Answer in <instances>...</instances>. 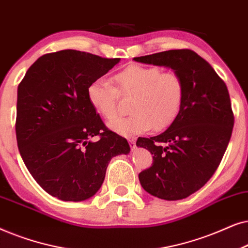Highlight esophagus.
<instances>
[{
	"label": "esophagus",
	"instance_id": "esophagus-1",
	"mask_svg": "<svg viewBox=\"0 0 248 248\" xmlns=\"http://www.w3.org/2000/svg\"><path fill=\"white\" fill-rule=\"evenodd\" d=\"M128 143H129L130 147L133 148V150L135 147H136V141H135V140H128Z\"/></svg>",
	"mask_w": 248,
	"mask_h": 248
}]
</instances>
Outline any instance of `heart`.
Segmentation results:
<instances>
[{
  "label": "heart",
  "instance_id": "obj_1",
  "mask_svg": "<svg viewBox=\"0 0 248 248\" xmlns=\"http://www.w3.org/2000/svg\"><path fill=\"white\" fill-rule=\"evenodd\" d=\"M115 87L103 79L91 82L87 96L95 111L107 121L120 113L122 98H131L128 118L110 124L121 136L133 137L154 128L170 127L180 114L185 100V84L179 74L162 68L131 64L113 76Z\"/></svg>",
  "mask_w": 248,
  "mask_h": 248
}]
</instances>
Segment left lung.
Returning a JSON list of instances; mask_svg holds the SVG:
<instances>
[{"mask_svg": "<svg viewBox=\"0 0 248 248\" xmlns=\"http://www.w3.org/2000/svg\"><path fill=\"white\" fill-rule=\"evenodd\" d=\"M164 65L185 84L180 114L164 133L138 138L153 154V163L138 174L141 187L161 200L186 199L216 172L232 137L233 112L227 85L206 60L191 49H170L134 58Z\"/></svg>", "mask_w": 248, "mask_h": 248, "instance_id": "left-lung-1", "label": "left lung"}]
</instances>
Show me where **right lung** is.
Returning <instances> with one entry per match:
<instances>
[{
	"label": "right lung",
	"instance_id": "right-lung-1",
	"mask_svg": "<svg viewBox=\"0 0 248 248\" xmlns=\"http://www.w3.org/2000/svg\"><path fill=\"white\" fill-rule=\"evenodd\" d=\"M119 60L76 49L47 53L18 86L19 152L36 183L59 200L90 199L103 184L111 158L130 152L126 138L105 126L87 96L91 82ZM95 136L99 140L92 142Z\"/></svg>",
	"mask_w": 248,
	"mask_h": 248
}]
</instances>
